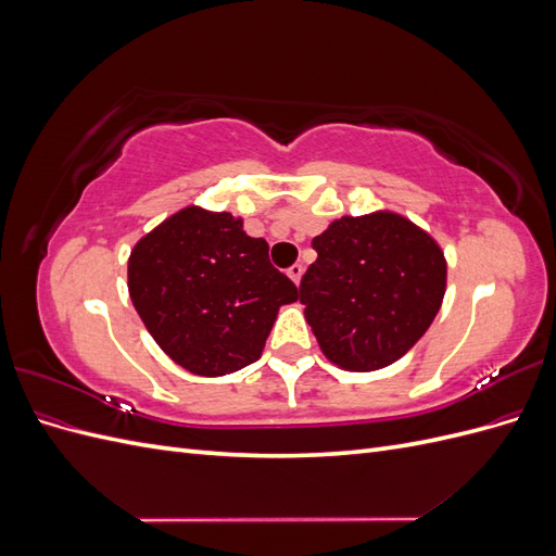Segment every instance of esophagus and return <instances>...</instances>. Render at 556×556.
I'll return each instance as SVG.
<instances>
[{
	"instance_id": "obj_1",
	"label": "esophagus",
	"mask_w": 556,
	"mask_h": 556,
	"mask_svg": "<svg viewBox=\"0 0 556 556\" xmlns=\"http://www.w3.org/2000/svg\"><path fill=\"white\" fill-rule=\"evenodd\" d=\"M288 276L299 285L301 276H304V266H301V264H292V266L288 268Z\"/></svg>"
}]
</instances>
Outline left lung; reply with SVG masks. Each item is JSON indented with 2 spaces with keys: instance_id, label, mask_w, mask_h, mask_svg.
<instances>
[{
  "instance_id": "obj_1",
  "label": "left lung",
  "mask_w": 556,
  "mask_h": 556,
  "mask_svg": "<svg viewBox=\"0 0 556 556\" xmlns=\"http://www.w3.org/2000/svg\"><path fill=\"white\" fill-rule=\"evenodd\" d=\"M299 301L325 357L348 371L390 366L422 339L445 294V257L427 231L394 213L329 225Z\"/></svg>"
}]
</instances>
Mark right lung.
Segmentation results:
<instances>
[{
	"label": "right lung",
	"instance_id": "1",
	"mask_svg": "<svg viewBox=\"0 0 556 556\" xmlns=\"http://www.w3.org/2000/svg\"><path fill=\"white\" fill-rule=\"evenodd\" d=\"M131 304L176 364L197 376H225L257 362L278 308L296 285L268 262L231 213L182 208L134 245L127 266Z\"/></svg>",
	"mask_w": 556,
	"mask_h": 556
}]
</instances>
